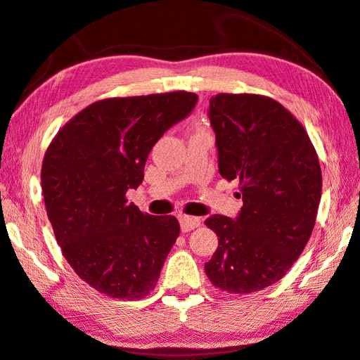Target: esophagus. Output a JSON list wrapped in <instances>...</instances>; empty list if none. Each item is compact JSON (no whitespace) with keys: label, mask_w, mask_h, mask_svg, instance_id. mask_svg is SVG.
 I'll list each match as a JSON object with an SVG mask.
<instances>
[{"label":"esophagus","mask_w":360,"mask_h":360,"mask_svg":"<svg viewBox=\"0 0 360 360\" xmlns=\"http://www.w3.org/2000/svg\"><path fill=\"white\" fill-rule=\"evenodd\" d=\"M179 224H181L182 233H188L191 230H193V228L200 226L201 219L191 217V215H179Z\"/></svg>","instance_id":"esophagus-1"}]
</instances>
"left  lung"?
<instances>
[{"instance_id": "left-lung-1", "label": "left lung", "mask_w": 360, "mask_h": 360, "mask_svg": "<svg viewBox=\"0 0 360 360\" xmlns=\"http://www.w3.org/2000/svg\"><path fill=\"white\" fill-rule=\"evenodd\" d=\"M221 178L239 181L236 219L205 220L219 247L205 264L214 286L250 294L278 282L302 253L321 200L315 148L282 103L258 94H217L209 101Z\"/></svg>"}]
</instances>
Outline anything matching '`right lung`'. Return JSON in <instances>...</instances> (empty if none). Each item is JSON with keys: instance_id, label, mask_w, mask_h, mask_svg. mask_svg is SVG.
Listing matches in <instances>:
<instances>
[{"instance_id": "1", "label": "right lung", "mask_w": 360, "mask_h": 360, "mask_svg": "<svg viewBox=\"0 0 360 360\" xmlns=\"http://www.w3.org/2000/svg\"><path fill=\"white\" fill-rule=\"evenodd\" d=\"M197 102L186 91L103 99L50 143L41 173L49 220L72 269L99 292L141 299L158 283L179 221L141 212L126 193L143 182L153 146Z\"/></svg>"}]
</instances>
